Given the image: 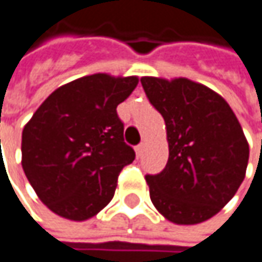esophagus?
Instances as JSON below:
<instances>
[{
	"mask_svg": "<svg viewBox=\"0 0 262 262\" xmlns=\"http://www.w3.org/2000/svg\"><path fill=\"white\" fill-rule=\"evenodd\" d=\"M143 150H144V144L141 143V144H138L137 147H136V153H137V158H141V155H143Z\"/></svg>",
	"mask_w": 262,
	"mask_h": 262,
	"instance_id": "34e87169",
	"label": "esophagus"
}]
</instances>
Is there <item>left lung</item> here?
Listing matches in <instances>:
<instances>
[{
  "instance_id": "obj_1",
  "label": "left lung",
  "mask_w": 262,
  "mask_h": 262,
  "mask_svg": "<svg viewBox=\"0 0 262 262\" xmlns=\"http://www.w3.org/2000/svg\"><path fill=\"white\" fill-rule=\"evenodd\" d=\"M141 85L164 116L169 147L162 172L146 176L151 203L176 224L218 214L241 187L249 144L229 103L187 78L143 76Z\"/></svg>"
}]
</instances>
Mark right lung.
Masks as SVG:
<instances>
[{
    "mask_svg": "<svg viewBox=\"0 0 262 262\" xmlns=\"http://www.w3.org/2000/svg\"><path fill=\"white\" fill-rule=\"evenodd\" d=\"M137 76L94 73L59 86L21 133V166L50 211L85 221L111 202L118 176L136 159L116 107Z\"/></svg>",
    "mask_w": 262,
    "mask_h": 262,
    "instance_id": "1",
    "label": "right lung"
}]
</instances>
